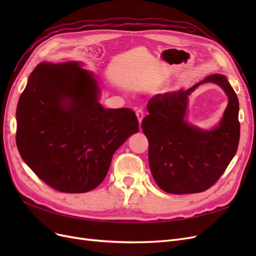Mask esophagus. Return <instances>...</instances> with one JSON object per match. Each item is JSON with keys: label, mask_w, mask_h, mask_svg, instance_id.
<instances>
[{"label": "esophagus", "mask_w": 256, "mask_h": 256, "mask_svg": "<svg viewBox=\"0 0 256 256\" xmlns=\"http://www.w3.org/2000/svg\"><path fill=\"white\" fill-rule=\"evenodd\" d=\"M136 114L138 120V122H140V125H141V122H142V120H143V118H144V112H143L142 110H138Z\"/></svg>", "instance_id": "34e87169"}]
</instances>
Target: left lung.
<instances>
[{
	"label": "left lung",
	"instance_id": "left-lung-1",
	"mask_svg": "<svg viewBox=\"0 0 256 256\" xmlns=\"http://www.w3.org/2000/svg\"><path fill=\"white\" fill-rule=\"evenodd\" d=\"M214 82L224 90L228 106L220 122L210 130L186 120L188 97L200 84ZM142 122L148 140V161L159 188L186 194L207 190L226 171L238 148L239 102L226 76L214 74L188 90L154 96Z\"/></svg>",
	"mask_w": 256,
	"mask_h": 256
}]
</instances>
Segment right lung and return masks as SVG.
Returning <instances> with one entry per match:
<instances>
[{
  "label": "right lung",
  "instance_id": "right-lung-1",
  "mask_svg": "<svg viewBox=\"0 0 256 256\" xmlns=\"http://www.w3.org/2000/svg\"><path fill=\"white\" fill-rule=\"evenodd\" d=\"M94 72L79 60L42 62L30 74L16 112L21 158L50 187L66 193L95 189L114 152L138 132L134 112L106 109Z\"/></svg>",
  "mask_w": 256,
  "mask_h": 256
}]
</instances>
